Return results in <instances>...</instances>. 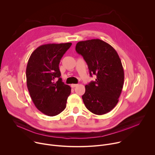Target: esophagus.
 Instances as JSON below:
<instances>
[{"label":"esophagus","mask_w":155,"mask_h":155,"mask_svg":"<svg viewBox=\"0 0 155 155\" xmlns=\"http://www.w3.org/2000/svg\"><path fill=\"white\" fill-rule=\"evenodd\" d=\"M78 86L77 84H72L71 85V86L72 87H76V86Z\"/></svg>","instance_id":"esophagus-1"}]
</instances>
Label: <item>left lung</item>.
Here are the masks:
<instances>
[{
  "label": "left lung",
  "instance_id": "obj_1",
  "mask_svg": "<svg viewBox=\"0 0 155 155\" xmlns=\"http://www.w3.org/2000/svg\"><path fill=\"white\" fill-rule=\"evenodd\" d=\"M76 51L83 57L90 71L96 75L94 81L85 86L83 101L94 114H105L116 106L124 84V70L116 50L100 39L81 41Z\"/></svg>",
  "mask_w": 155,
  "mask_h": 155
}]
</instances>
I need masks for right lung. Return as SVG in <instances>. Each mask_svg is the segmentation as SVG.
<instances>
[{
  "label": "right lung",
  "mask_w": 155,
  "mask_h": 155,
  "mask_svg": "<svg viewBox=\"0 0 155 155\" xmlns=\"http://www.w3.org/2000/svg\"><path fill=\"white\" fill-rule=\"evenodd\" d=\"M72 43H50L37 48L26 68L27 86L36 108L50 117L61 113L71 93V87L60 78V61ZM58 79L55 82L54 80Z\"/></svg>",
  "instance_id": "add662e5"
}]
</instances>
